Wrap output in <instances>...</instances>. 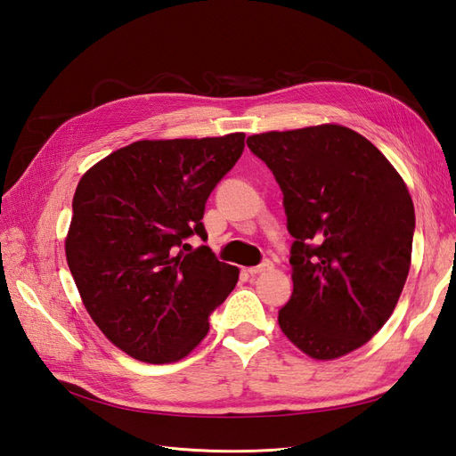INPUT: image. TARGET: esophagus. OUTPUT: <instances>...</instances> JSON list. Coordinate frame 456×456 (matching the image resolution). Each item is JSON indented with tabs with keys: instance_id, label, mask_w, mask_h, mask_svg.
Here are the masks:
<instances>
[{
	"instance_id": "1",
	"label": "esophagus",
	"mask_w": 456,
	"mask_h": 456,
	"mask_svg": "<svg viewBox=\"0 0 456 456\" xmlns=\"http://www.w3.org/2000/svg\"><path fill=\"white\" fill-rule=\"evenodd\" d=\"M273 268V265L270 260H266V262H262V265H258V266H253V268H249V273L251 275H258V273H265V272H268V270H272Z\"/></svg>"
}]
</instances>
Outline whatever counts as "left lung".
Returning <instances> with one entry per match:
<instances>
[{
	"instance_id": "1",
	"label": "left lung",
	"mask_w": 456,
	"mask_h": 456,
	"mask_svg": "<svg viewBox=\"0 0 456 456\" xmlns=\"http://www.w3.org/2000/svg\"><path fill=\"white\" fill-rule=\"evenodd\" d=\"M283 191L293 295L278 323L317 362L337 360L390 320L411 268L415 207L365 136L337 123L247 139Z\"/></svg>"
}]
</instances>
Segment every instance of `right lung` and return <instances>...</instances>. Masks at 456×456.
<instances>
[{"instance_id": "obj_1", "label": "right lung", "mask_w": 456, "mask_h": 456, "mask_svg": "<svg viewBox=\"0 0 456 456\" xmlns=\"http://www.w3.org/2000/svg\"><path fill=\"white\" fill-rule=\"evenodd\" d=\"M245 148V133L136 141L79 178L64 249L81 302L102 335L144 363L183 360L240 270L209 247L207 198Z\"/></svg>"}]
</instances>
